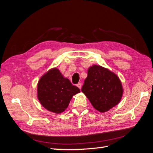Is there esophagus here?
Listing matches in <instances>:
<instances>
[{"mask_svg":"<svg viewBox=\"0 0 153 153\" xmlns=\"http://www.w3.org/2000/svg\"><path fill=\"white\" fill-rule=\"evenodd\" d=\"M76 86L79 88V89L80 90L81 89V84L79 82V83H78L77 84H76Z\"/></svg>","mask_w":153,"mask_h":153,"instance_id":"esophagus-1","label":"esophagus"}]
</instances>
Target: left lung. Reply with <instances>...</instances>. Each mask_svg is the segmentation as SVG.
<instances>
[{"instance_id": "1", "label": "left lung", "mask_w": 153, "mask_h": 153, "mask_svg": "<svg viewBox=\"0 0 153 153\" xmlns=\"http://www.w3.org/2000/svg\"><path fill=\"white\" fill-rule=\"evenodd\" d=\"M82 91L92 106L101 113L117 105L123 96V88L116 74L100 65H94L88 70Z\"/></svg>"}]
</instances>
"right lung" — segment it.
<instances>
[{
    "mask_svg": "<svg viewBox=\"0 0 153 153\" xmlns=\"http://www.w3.org/2000/svg\"><path fill=\"white\" fill-rule=\"evenodd\" d=\"M79 92V88L63 77L57 68L44 74L37 85V97L40 104L46 109L57 114L65 111L73 96Z\"/></svg>",
    "mask_w": 153,
    "mask_h": 153,
    "instance_id": "obj_1",
    "label": "right lung"
}]
</instances>
